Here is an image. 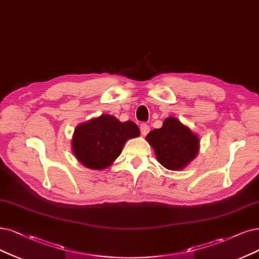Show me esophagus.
I'll list each match as a JSON object with an SVG mask.
<instances>
[{
	"instance_id": "esophagus-1",
	"label": "esophagus",
	"mask_w": 259,
	"mask_h": 259,
	"mask_svg": "<svg viewBox=\"0 0 259 259\" xmlns=\"http://www.w3.org/2000/svg\"><path fill=\"white\" fill-rule=\"evenodd\" d=\"M140 130H141V133H142V136L143 137H145V136H147V133L149 132V126L148 124H146V123H142L141 126H140Z\"/></svg>"
}]
</instances>
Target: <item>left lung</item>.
<instances>
[{
  "label": "left lung",
  "instance_id": "1",
  "mask_svg": "<svg viewBox=\"0 0 259 259\" xmlns=\"http://www.w3.org/2000/svg\"><path fill=\"white\" fill-rule=\"evenodd\" d=\"M146 141L154 148L161 165L181 170L193 161L199 150V138L176 117H167L160 129L150 131Z\"/></svg>",
  "mask_w": 259,
  "mask_h": 259
}]
</instances>
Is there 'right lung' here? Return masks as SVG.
<instances>
[{
    "instance_id": "add662e5",
    "label": "right lung",
    "mask_w": 259,
    "mask_h": 259,
    "mask_svg": "<svg viewBox=\"0 0 259 259\" xmlns=\"http://www.w3.org/2000/svg\"><path fill=\"white\" fill-rule=\"evenodd\" d=\"M138 137L140 129L133 121L121 122L113 115L102 114L75 127L71 148L85 167L102 170L112 165L128 140Z\"/></svg>"
}]
</instances>
